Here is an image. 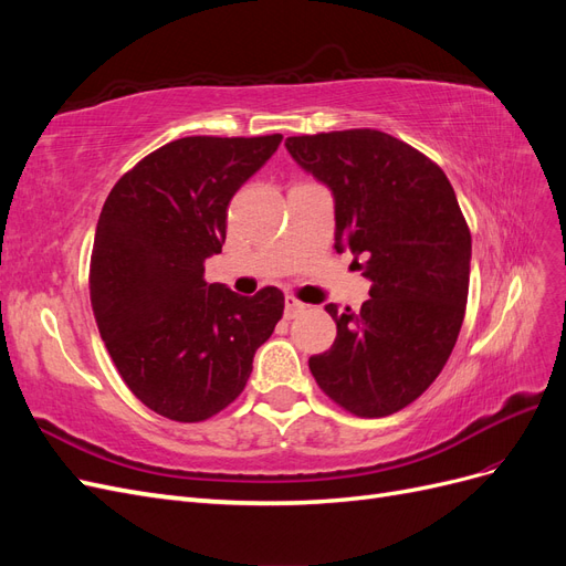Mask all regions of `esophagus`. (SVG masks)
I'll return each mask as SVG.
<instances>
[{
	"label": "esophagus",
	"mask_w": 566,
	"mask_h": 566,
	"mask_svg": "<svg viewBox=\"0 0 566 566\" xmlns=\"http://www.w3.org/2000/svg\"><path fill=\"white\" fill-rule=\"evenodd\" d=\"M306 310V304L300 302L295 295H285V316L293 318Z\"/></svg>",
	"instance_id": "34e87169"
}]
</instances>
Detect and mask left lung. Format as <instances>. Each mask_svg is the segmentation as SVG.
<instances>
[{
    "label": "left lung",
    "instance_id": "obj_1",
    "mask_svg": "<svg viewBox=\"0 0 566 566\" xmlns=\"http://www.w3.org/2000/svg\"><path fill=\"white\" fill-rule=\"evenodd\" d=\"M335 198V250L364 256L370 300L325 306L333 347L310 358L318 387L358 418L413 403L447 366L465 318L472 235L443 169L378 129L287 136Z\"/></svg>",
    "mask_w": 566,
    "mask_h": 566
}]
</instances>
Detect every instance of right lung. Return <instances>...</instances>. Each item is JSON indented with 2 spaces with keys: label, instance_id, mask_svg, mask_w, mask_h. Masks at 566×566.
I'll return each mask as SVG.
<instances>
[{
  "label": "right lung",
  "instance_id": "obj_1",
  "mask_svg": "<svg viewBox=\"0 0 566 566\" xmlns=\"http://www.w3.org/2000/svg\"><path fill=\"white\" fill-rule=\"evenodd\" d=\"M283 136H184L119 177L101 210L90 297L132 394L158 416L200 422L245 389L254 352L283 316L279 287L252 297L205 281L229 202Z\"/></svg>",
  "mask_w": 566,
  "mask_h": 566
}]
</instances>
